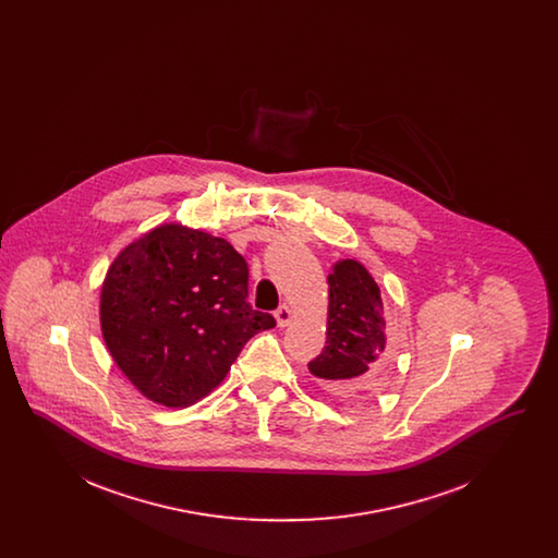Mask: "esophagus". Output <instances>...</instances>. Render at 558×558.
Returning a JSON list of instances; mask_svg holds the SVG:
<instances>
[{"instance_id":"34e87169","label":"esophagus","mask_w":558,"mask_h":558,"mask_svg":"<svg viewBox=\"0 0 558 558\" xmlns=\"http://www.w3.org/2000/svg\"><path fill=\"white\" fill-rule=\"evenodd\" d=\"M274 316H276L278 326H280V328H284V326H289L292 322L291 307H289V305H280V307L276 310V314H274Z\"/></svg>"}]
</instances>
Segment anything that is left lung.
<instances>
[{
	"label": "left lung",
	"instance_id": "1",
	"mask_svg": "<svg viewBox=\"0 0 558 558\" xmlns=\"http://www.w3.org/2000/svg\"><path fill=\"white\" fill-rule=\"evenodd\" d=\"M326 282V345L307 368L337 398H368L389 378L380 289L357 259L332 264Z\"/></svg>",
	"mask_w": 558,
	"mask_h": 558
}]
</instances>
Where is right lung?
<instances>
[{
	"label": "right lung",
	"mask_w": 558,
	"mask_h": 558,
	"mask_svg": "<svg viewBox=\"0 0 558 558\" xmlns=\"http://www.w3.org/2000/svg\"><path fill=\"white\" fill-rule=\"evenodd\" d=\"M248 267L226 239L160 223L130 242L100 289L110 357L133 387L186 408L221 385L251 337L276 326L246 303Z\"/></svg>",
	"instance_id": "obj_1"
}]
</instances>
